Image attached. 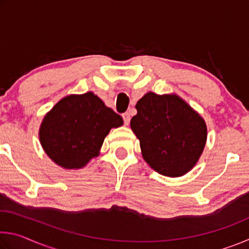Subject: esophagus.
I'll use <instances>...</instances> for the list:
<instances>
[{
  "mask_svg": "<svg viewBox=\"0 0 249 249\" xmlns=\"http://www.w3.org/2000/svg\"><path fill=\"white\" fill-rule=\"evenodd\" d=\"M123 120H124V124L125 125H128L129 124V121H130V115H129V113L128 112H125L123 115Z\"/></svg>",
  "mask_w": 249,
  "mask_h": 249,
  "instance_id": "1",
  "label": "esophagus"
}]
</instances>
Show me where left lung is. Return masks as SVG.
Returning a JSON list of instances; mask_svg holds the SVG:
<instances>
[{"mask_svg": "<svg viewBox=\"0 0 249 249\" xmlns=\"http://www.w3.org/2000/svg\"><path fill=\"white\" fill-rule=\"evenodd\" d=\"M130 127L140 140L142 158L159 174L180 177L199 160L206 142V124L176 94L148 92L136 104Z\"/></svg>", "mask_w": 249, "mask_h": 249, "instance_id": "obj_1", "label": "left lung"}]
</instances>
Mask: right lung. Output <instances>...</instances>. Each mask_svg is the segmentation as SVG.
<instances>
[{"instance_id": "1", "label": "right lung", "mask_w": 249, "mask_h": 249, "mask_svg": "<svg viewBox=\"0 0 249 249\" xmlns=\"http://www.w3.org/2000/svg\"><path fill=\"white\" fill-rule=\"evenodd\" d=\"M123 119L105 107L99 96L87 92L68 95L46 114L39 140L48 157L65 169H79L99 156L104 138Z\"/></svg>"}]
</instances>
